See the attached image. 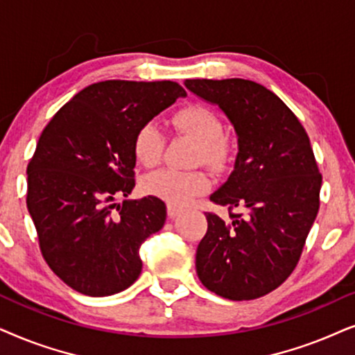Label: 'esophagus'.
<instances>
[{
    "mask_svg": "<svg viewBox=\"0 0 355 355\" xmlns=\"http://www.w3.org/2000/svg\"><path fill=\"white\" fill-rule=\"evenodd\" d=\"M183 209L180 206H175V205H167V214L168 217H177L178 214H180Z\"/></svg>",
    "mask_w": 355,
    "mask_h": 355,
    "instance_id": "obj_1",
    "label": "esophagus"
}]
</instances>
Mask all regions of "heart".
<instances>
[{"label":"heart","instance_id":"b5f03b06","mask_svg":"<svg viewBox=\"0 0 355 355\" xmlns=\"http://www.w3.org/2000/svg\"><path fill=\"white\" fill-rule=\"evenodd\" d=\"M173 125L190 135L201 146L200 160L219 168L229 155V143L224 138L220 118L211 108L191 103L175 113ZM164 133L155 123H146L136 131L133 150L139 164L153 167L160 160L164 150ZM211 187L209 177L200 170L183 172L175 168H160L144 178L143 188L149 195L167 201L168 205L183 206L195 196L206 193Z\"/></svg>","mask_w":355,"mask_h":355}]
</instances>
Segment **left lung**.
<instances>
[{"label":"left lung","instance_id":"left-lung-1","mask_svg":"<svg viewBox=\"0 0 355 355\" xmlns=\"http://www.w3.org/2000/svg\"><path fill=\"white\" fill-rule=\"evenodd\" d=\"M185 86L225 113L239 144L232 173L209 196L229 207V220L206 212L198 277L224 299H258L294 271L318 214L321 173L309 135L291 108L258 83L187 79Z\"/></svg>","mask_w":355,"mask_h":355}]
</instances>
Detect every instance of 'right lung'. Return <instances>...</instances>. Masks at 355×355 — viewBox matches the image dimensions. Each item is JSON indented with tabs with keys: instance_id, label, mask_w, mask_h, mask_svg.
<instances>
[{
	"instance_id": "obj_1",
	"label": "right lung",
	"mask_w": 355,
	"mask_h": 355,
	"mask_svg": "<svg viewBox=\"0 0 355 355\" xmlns=\"http://www.w3.org/2000/svg\"><path fill=\"white\" fill-rule=\"evenodd\" d=\"M185 96L172 81L96 83L64 103L42 131L27 165V209L46 264L71 289L105 297L139 277L141 245L162 229L167 209L155 196L128 200L133 139Z\"/></svg>"
}]
</instances>
